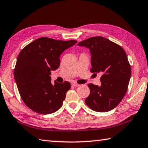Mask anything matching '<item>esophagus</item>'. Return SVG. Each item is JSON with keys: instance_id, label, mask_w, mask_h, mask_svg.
Wrapping results in <instances>:
<instances>
[{"instance_id": "1", "label": "esophagus", "mask_w": 148, "mask_h": 148, "mask_svg": "<svg viewBox=\"0 0 148 148\" xmlns=\"http://www.w3.org/2000/svg\"><path fill=\"white\" fill-rule=\"evenodd\" d=\"M72 86L74 87H78V86H79V85L76 84V83H75V82H73V83H72Z\"/></svg>"}]
</instances>
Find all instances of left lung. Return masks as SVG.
<instances>
[{"label":"left lung","instance_id":"1","mask_svg":"<svg viewBox=\"0 0 148 148\" xmlns=\"http://www.w3.org/2000/svg\"><path fill=\"white\" fill-rule=\"evenodd\" d=\"M91 53L92 73H101V86L88 84L90 94L86 103L91 110L106 112L116 108L123 99L131 75V66L124 49L102 36L79 42Z\"/></svg>","mask_w":148,"mask_h":148}]
</instances>
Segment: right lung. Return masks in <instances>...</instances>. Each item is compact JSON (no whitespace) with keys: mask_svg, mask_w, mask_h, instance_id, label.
I'll return each mask as SVG.
<instances>
[{"mask_svg":"<svg viewBox=\"0 0 148 148\" xmlns=\"http://www.w3.org/2000/svg\"><path fill=\"white\" fill-rule=\"evenodd\" d=\"M76 40H57L42 37L27 45L17 57L14 78L22 100L32 111L41 114L54 113L62 106L71 85L68 82L54 84L51 71L60 65L62 52Z\"/></svg>","mask_w":148,"mask_h":148,"instance_id":"add662e5","label":"right lung"}]
</instances>
